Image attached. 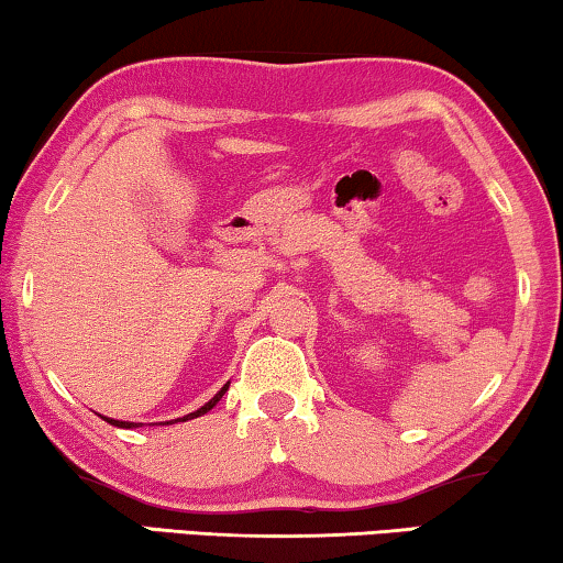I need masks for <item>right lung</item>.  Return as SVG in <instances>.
<instances>
[{
  "mask_svg": "<svg viewBox=\"0 0 563 563\" xmlns=\"http://www.w3.org/2000/svg\"><path fill=\"white\" fill-rule=\"evenodd\" d=\"M225 390H228V383H225V386H223L221 390H218V394H216L213 398H210V401H208L206 406H200L198 411H192V413H187V417H183V421H187V419H198V417H202V413H208L210 409H213V406H216L218 401H221ZM101 419H103V421H109V423H113V427H121V429H132V427H136L134 421H119V419H109V417H101ZM167 423H169V421H167Z\"/></svg>",
  "mask_w": 563,
  "mask_h": 563,
  "instance_id": "1",
  "label": "right lung"
}]
</instances>
